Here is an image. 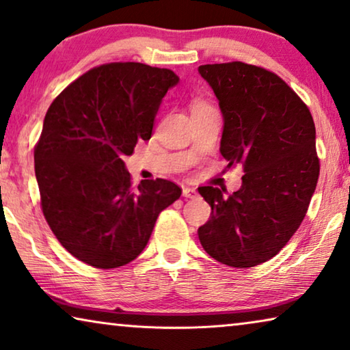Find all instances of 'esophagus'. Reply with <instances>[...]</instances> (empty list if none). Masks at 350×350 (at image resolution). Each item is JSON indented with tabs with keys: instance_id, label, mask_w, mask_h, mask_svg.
I'll return each mask as SVG.
<instances>
[{
	"instance_id": "esophagus-1",
	"label": "esophagus",
	"mask_w": 350,
	"mask_h": 350,
	"mask_svg": "<svg viewBox=\"0 0 350 350\" xmlns=\"http://www.w3.org/2000/svg\"><path fill=\"white\" fill-rule=\"evenodd\" d=\"M182 195H184V198L193 200V198L198 196V191H196V189H191V187H184V189H182Z\"/></svg>"
}]
</instances>
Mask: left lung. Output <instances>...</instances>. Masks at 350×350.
<instances>
[{"label": "left lung", "instance_id": "left-lung-1", "mask_svg": "<svg viewBox=\"0 0 350 350\" xmlns=\"http://www.w3.org/2000/svg\"><path fill=\"white\" fill-rule=\"evenodd\" d=\"M223 114L220 152L242 165V187H200L212 207L198 229L202 248L229 267L272 259L299 229L319 179L316 127L308 107L278 75L245 62L198 67Z\"/></svg>", "mask_w": 350, "mask_h": 350}]
</instances>
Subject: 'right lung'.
Returning a JSON list of instances; mask_svg holds the SVG:
<instances>
[{
	"instance_id": "right-lung-1",
	"label": "right lung",
	"mask_w": 350,
	"mask_h": 350,
	"mask_svg": "<svg viewBox=\"0 0 350 350\" xmlns=\"http://www.w3.org/2000/svg\"><path fill=\"white\" fill-rule=\"evenodd\" d=\"M173 70L142 62L91 69L45 114L34 150L42 211L67 252L97 269H116L143 252L163 208L182 190L166 179L130 184L124 157L152 135Z\"/></svg>"
}]
</instances>
